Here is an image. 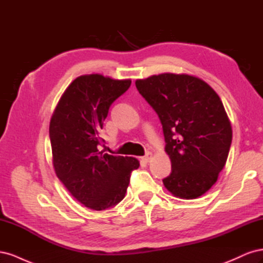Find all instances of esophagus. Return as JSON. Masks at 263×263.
<instances>
[{
  "mask_svg": "<svg viewBox=\"0 0 263 263\" xmlns=\"http://www.w3.org/2000/svg\"><path fill=\"white\" fill-rule=\"evenodd\" d=\"M151 158H153V154L151 153H147L144 157H142L141 159H142V161H145V162H149L150 160H151Z\"/></svg>",
  "mask_w": 263,
  "mask_h": 263,
  "instance_id": "obj_1",
  "label": "esophagus"
}]
</instances>
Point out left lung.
<instances>
[{
    "label": "left lung",
    "instance_id": "obj_1",
    "mask_svg": "<svg viewBox=\"0 0 263 263\" xmlns=\"http://www.w3.org/2000/svg\"><path fill=\"white\" fill-rule=\"evenodd\" d=\"M136 87L162 125L171 160L164 186L186 200L203 195L217 181L233 138L217 93L201 79L174 73L137 80Z\"/></svg>",
    "mask_w": 263,
    "mask_h": 263
}]
</instances>
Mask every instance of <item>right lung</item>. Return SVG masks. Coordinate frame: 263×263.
Returning <instances> with one entry per match:
<instances>
[{
  "instance_id": "obj_1",
  "label": "right lung",
  "mask_w": 263,
  "mask_h": 263,
  "mask_svg": "<svg viewBox=\"0 0 263 263\" xmlns=\"http://www.w3.org/2000/svg\"><path fill=\"white\" fill-rule=\"evenodd\" d=\"M130 80L102 74L77 78L61 97L49 125L55 174L73 197L86 208L103 211L125 197L133 157L105 154L103 122L113 102L129 89Z\"/></svg>"
}]
</instances>
